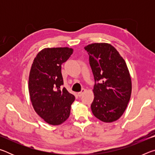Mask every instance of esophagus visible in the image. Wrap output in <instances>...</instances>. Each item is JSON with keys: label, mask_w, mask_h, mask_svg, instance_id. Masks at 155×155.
Wrapping results in <instances>:
<instances>
[{"label": "esophagus", "mask_w": 155, "mask_h": 155, "mask_svg": "<svg viewBox=\"0 0 155 155\" xmlns=\"http://www.w3.org/2000/svg\"><path fill=\"white\" fill-rule=\"evenodd\" d=\"M86 91V90H85V89H82V90H81V91H80V92H78V96H79V97H81V96H82L83 95V94L84 93V92H85V91Z\"/></svg>", "instance_id": "obj_1"}]
</instances>
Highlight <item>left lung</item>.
<instances>
[{
	"label": "left lung",
	"instance_id": "left-lung-1",
	"mask_svg": "<svg viewBox=\"0 0 155 155\" xmlns=\"http://www.w3.org/2000/svg\"><path fill=\"white\" fill-rule=\"evenodd\" d=\"M84 48L89 54L95 80L91 111L104 122L116 121L127 109L132 91L127 64L109 44H91Z\"/></svg>",
	"mask_w": 155,
	"mask_h": 155
}]
</instances>
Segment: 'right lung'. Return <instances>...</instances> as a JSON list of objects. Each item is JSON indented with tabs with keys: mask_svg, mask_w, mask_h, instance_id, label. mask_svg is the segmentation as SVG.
<instances>
[{
	"mask_svg": "<svg viewBox=\"0 0 155 155\" xmlns=\"http://www.w3.org/2000/svg\"><path fill=\"white\" fill-rule=\"evenodd\" d=\"M73 49L46 48L38 52L31 65L28 91L35 112L51 125H59L70 116L75 97L63 87L61 65Z\"/></svg>",
	"mask_w": 155,
	"mask_h": 155,
	"instance_id": "right-lung-1",
	"label": "right lung"
}]
</instances>
